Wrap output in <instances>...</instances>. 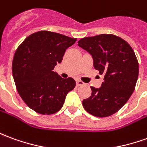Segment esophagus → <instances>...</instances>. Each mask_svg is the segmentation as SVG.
<instances>
[{
	"label": "esophagus",
	"instance_id": "esophagus-1",
	"mask_svg": "<svg viewBox=\"0 0 147 147\" xmlns=\"http://www.w3.org/2000/svg\"><path fill=\"white\" fill-rule=\"evenodd\" d=\"M84 83L83 82V81L79 80H76V86H78V87H79V86H82V85H84Z\"/></svg>",
	"mask_w": 147,
	"mask_h": 147
}]
</instances>
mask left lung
Listing matches in <instances>:
<instances>
[{
	"label": "left lung",
	"mask_w": 147,
	"mask_h": 147,
	"mask_svg": "<svg viewBox=\"0 0 147 147\" xmlns=\"http://www.w3.org/2000/svg\"><path fill=\"white\" fill-rule=\"evenodd\" d=\"M78 45L91 54L99 74H104L102 86L91 87V96L83 100V107L94 116H110L125 105L134 91L138 62L134 50L123 39L112 34L82 38Z\"/></svg>",
	"instance_id": "left-lung-1"
}]
</instances>
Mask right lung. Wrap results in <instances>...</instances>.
<instances>
[{
    "label": "right lung",
    "instance_id": "obj_1",
    "mask_svg": "<svg viewBox=\"0 0 147 147\" xmlns=\"http://www.w3.org/2000/svg\"><path fill=\"white\" fill-rule=\"evenodd\" d=\"M76 41V38L40 31L28 36L16 49L12 65L16 90L36 112L49 115L59 111L67 94L76 87L72 78L63 79L53 71Z\"/></svg>",
    "mask_w": 147,
    "mask_h": 147
}]
</instances>
